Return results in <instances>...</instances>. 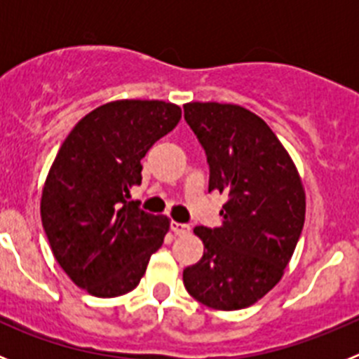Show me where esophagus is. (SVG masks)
<instances>
[{"mask_svg": "<svg viewBox=\"0 0 359 359\" xmlns=\"http://www.w3.org/2000/svg\"><path fill=\"white\" fill-rule=\"evenodd\" d=\"M170 230L176 233V236H185V233H189L190 231V226L185 223H177V221H170Z\"/></svg>", "mask_w": 359, "mask_h": 359, "instance_id": "esophagus-1", "label": "esophagus"}]
</instances>
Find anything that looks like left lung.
Returning a JSON list of instances; mask_svg holds the SVG:
<instances>
[{
  "label": "left lung",
  "mask_w": 359,
  "mask_h": 359,
  "mask_svg": "<svg viewBox=\"0 0 359 359\" xmlns=\"http://www.w3.org/2000/svg\"><path fill=\"white\" fill-rule=\"evenodd\" d=\"M185 122L207 156L208 192L226 196L223 224L196 226L203 259L183 269L196 300L236 311L255 304L280 280L306 217L297 169L268 123L233 104L190 102Z\"/></svg>",
  "instance_id": "1"
}]
</instances>
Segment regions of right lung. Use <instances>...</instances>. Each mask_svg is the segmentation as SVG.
Instances as JSON below:
<instances>
[{"label": "right lung", "mask_w": 359, "mask_h": 359, "mask_svg": "<svg viewBox=\"0 0 359 359\" xmlns=\"http://www.w3.org/2000/svg\"><path fill=\"white\" fill-rule=\"evenodd\" d=\"M180 118L176 104L116 100L86 115L57 152L41 198L44 233L66 275L93 297L135 290L163 244L169 219L128 199L145 152Z\"/></svg>", "instance_id": "right-lung-1"}]
</instances>
